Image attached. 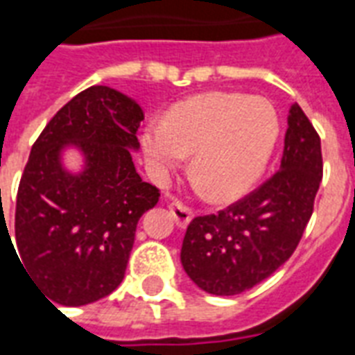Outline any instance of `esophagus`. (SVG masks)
I'll return each instance as SVG.
<instances>
[{
    "label": "esophagus",
    "instance_id": "esophagus-1",
    "mask_svg": "<svg viewBox=\"0 0 355 355\" xmlns=\"http://www.w3.org/2000/svg\"><path fill=\"white\" fill-rule=\"evenodd\" d=\"M169 210H171L173 218H175V221H177V225L180 227V229L188 227V223L191 221V218H193V212H191L188 207H184L182 202H171Z\"/></svg>",
    "mask_w": 355,
    "mask_h": 355
}]
</instances>
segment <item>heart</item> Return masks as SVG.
<instances>
[{
    "mask_svg": "<svg viewBox=\"0 0 355 355\" xmlns=\"http://www.w3.org/2000/svg\"><path fill=\"white\" fill-rule=\"evenodd\" d=\"M279 135L274 104L242 93H207L173 107L166 123L143 132L145 156L156 171L191 154V175L210 199L234 201L261 178Z\"/></svg>",
    "mask_w": 355,
    "mask_h": 355,
    "instance_id": "heart-1",
    "label": "heart"
}]
</instances>
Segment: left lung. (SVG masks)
Masks as SVG:
<instances>
[{"label":"left lung","instance_id":"1","mask_svg":"<svg viewBox=\"0 0 355 355\" xmlns=\"http://www.w3.org/2000/svg\"><path fill=\"white\" fill-rule=\"evenodd\" d=\"M320 180V137L294 104L279 171L225 210L193 218L186 229L180 261L189 279L208 294L234 296L270 277L304 236Z\"/></svg>","mask_w":355,"mask_h":355}]
</instances>
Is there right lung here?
<instances>
[{"label":"right lung","instance_id":"1","mask_svg":"<svg viewBox=\"0 0 355 355\" xmlns=\"http://www.w3.org/2000/svg\"><path fill=\"white\" fill-rule=\"evenodd\" d=\"M141 121L134 100L93 85L67 102L31 147L16 197V251L55 304H93L123 281L137 221L159 199L132 162ZM67 146L84 154L83 172L62 167Z\"/></svg>","mask_w":355,"mask_h":355}]
</instances>
